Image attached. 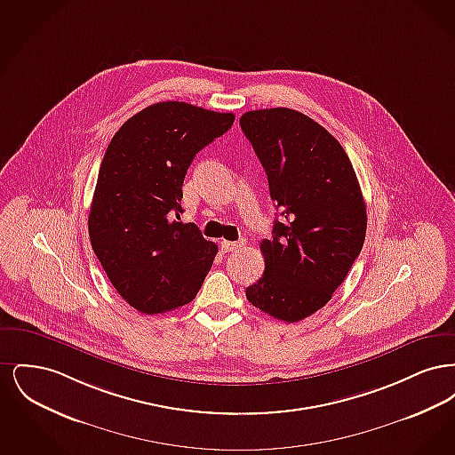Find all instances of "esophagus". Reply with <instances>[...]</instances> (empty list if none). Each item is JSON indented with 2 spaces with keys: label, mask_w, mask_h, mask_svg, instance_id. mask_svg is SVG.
Masks as SVG:
<instances>
[{
  "label": "esophagus",
  "mask_w": 455,
  "mask_h": 455,
  "mask_svg": "<svg viewBox=\"0 0 455 455\" xmlns=\"http://www.w3.org/2000/svg\"><path fill=\"white\" fill-rule=\"evenodd\" d=\"M242 245H243L242 242H228V240H221V242H220L221 252H234V251H237L238 247H242Z\"/></svg>",
  "instance_id": "obj_1"
}]
</instances>
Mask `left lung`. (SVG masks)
Here are the masks:
<instances>
[{
    "label": "left lung",
    "mask_w": 455,
    "mask_h": 455,
    "mask_svg": "<svg viewBox=\"0 0 455 455\" xmlns=\"http://www.w3.org/2000/svg\"><path fill=\"white\" fill-rule=\"evenodd\" d=\"M280 210L273 238L260 242L264 273L245 290L264 314L299 323L331 300L360 256L367 208L339 141L293 108H259L240 117Z\"/></svg>",
    "instance_id": "1"
}]
</instances>
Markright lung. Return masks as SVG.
Instances as JSON below:
<instances>
[{"label":"right lung","mask_w":455,"mask_h":455,"mask_svg":"<svg viewBox=\"0 0 455 455\" xmlns=\"http://www.w3.org/2000/svg\"><path fill=\"white\" fill-rule=\"evenodd\" d=\"M232 112L158 102L108 143L88 213V235L117 293L141 314L191 302L218 247L182 223V182L196 153L232 128Z\"/></svg>","instance_id":"add662e5"}]
</instances>
